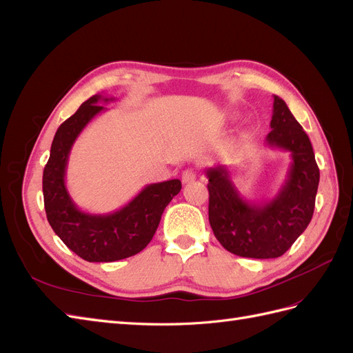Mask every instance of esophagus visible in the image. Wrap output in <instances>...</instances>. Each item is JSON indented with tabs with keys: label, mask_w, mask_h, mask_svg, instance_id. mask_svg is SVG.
I'll return each mask as SVG.
<instances>
[{
	"label": "esophagus",
	"mask_w": 353,
	"mask_h": 353,
	"mask_svg": "<svg viewBox=\"0 0 353 353\" xmlns=\"http://www.w3.org/2000/svg\"><path fill=\"white\" fill-rule=\"evenodd\" d=\"M181 179H183L184 184H188V183H193V181L196 179V172L193 169H185L183 175H181Z\"/></svg>",
	"instance_id": "1"
}]
</instances>
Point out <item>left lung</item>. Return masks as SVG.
Returning <instances> with one entry per match:
<instances>
[{"label":"left lung","instance_id":"obj_1","mask_svg":"<svg viewBox=\"0 0 353 353\" xmlns=\"http://www.w3.org/2000/svg\"><path fill=\"white\" fill-rule=\"evenodd\" d=\"M271 130L266 144L290 152L293 160L287 179L272 200H244L223 165L206 170L213 234L228 252L241 258H279L292 248L314 215L319 169L312 144L285 101L276 95Z\"/></svg>","mask_w":353,"mask_h":353}]
</instances>
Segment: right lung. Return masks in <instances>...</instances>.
<instances>
[{
	"label": "right lung",
	"mask_w": 353,
	"mask_h": 353,
	"mask_svg": "<svg viewBox=\"0 0 353 353\" xmlns=\"http://www.w3.org/2000/svg\"><path fill=\"white\" fill-rule=\"evenodd\" d=\"M112 100L92 95L59 126L42 175L51 228L72 252L88 262H114L140 253L152 241L165 208L183 187L179 179L145 185L122 209L105 215H92L74 205L65 184L69 153L83 128L105 110L100 103Z\"/></svg>",
	"instance_id": "1"
}]
</instances>
